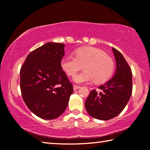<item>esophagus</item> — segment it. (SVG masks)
<instances>
[{
  "label": "esophagus",
  "instance_id": "34e87169",
  "mask_svg": "<svg viewBox=\"0 0 150 150\" xmlns=\"http://www.w3.org/2000/svg\"><path fill=\"white\" fill-rule=\"evenodd\" d=\"M80 88L79 86H77V85H73V89H74V91L77 90L78 88Z\"/></svg>",
  "mask_w": 150,
  "mask_h": 150
}]
</instances>
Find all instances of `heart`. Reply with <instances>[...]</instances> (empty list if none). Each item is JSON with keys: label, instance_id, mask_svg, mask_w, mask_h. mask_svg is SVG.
Instances as JSON below:
<instances>
[{"label": "heart", "instance_id": "1", "mask_svg": "<svg viewBox=\"0 0 150 150\" xmlns=\"http://www.w3.org/2000/svg\"><path fill=\"white\" fill-rule=\"evenodd\" d=\"M75 56H65L60 62L62 70L69 76L74 75L83 65L84 71L73 77L77 83L95 81L96 83L106 82L110 77L115 68L112 58L101 50L84 47L75 51Z\"/></svg>", "mask_w": 150, "mask_h": 150}]
</instances>
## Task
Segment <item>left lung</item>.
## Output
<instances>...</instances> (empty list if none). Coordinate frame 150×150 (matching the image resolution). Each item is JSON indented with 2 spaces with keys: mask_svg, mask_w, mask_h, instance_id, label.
<instances>
[{
  "mask_svg": "<svg viewBox=\"0 0 150 150\" xmlns=\"http://www.w3.org/2000/svg\"><path fill=\"white\" fill-rule=\"evenodd\" d=\"M116 60L115 76L99 87L101 92L91 91L85 102L88 115L101 120L118 116L125 108L132 92V74L123 55L112 47Z\"/></svg>",
  "mask_w": 150,
  "mask_h": 150,
  "instance_id": "1",
  "label": "left lung"
}]
</instances>
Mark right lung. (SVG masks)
I'll return each mask as SVG.
<instances>
[{
    "label": "right lung",
    "mask_w": 150,
    "mask_h": 150,
    "mask_svg": "<svg viewBox=\"0 0 150 150\" xmlns=\"http://www.w3.org/2000/svg\"><path fill=\"white\" fill-rule=\"evenodd\" d=\"M65 44L48 42L28 55L20 69V89L25 104L34 115L45 120L62 115L67 108L73 85L60 62Z\"/></svg>",
    "instance_id": "1"
}]
</instances>
